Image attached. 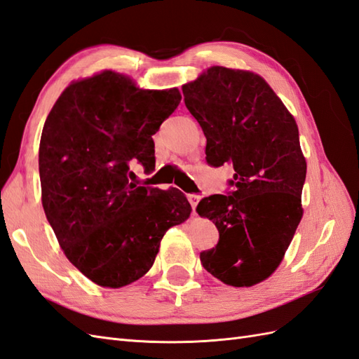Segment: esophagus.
Returning a JSON list of instances; mask_svg holds the SVG:
<instances>
[{"instance_id":"1","label":"esophagus","mask_w":359,"mask_h":359,"mask_svg":"<svg viewBox=\"0 0 359 359\" xmlns=\"http://www.w3.org/2000/svg\"><path fill=\"white\" fill-rule=\"evenodd\" d=\"M200 196L198 194H188V201L191 203V206H192V209H196V206L198 205V201H200Z\"/></svg>"}]
</instances>
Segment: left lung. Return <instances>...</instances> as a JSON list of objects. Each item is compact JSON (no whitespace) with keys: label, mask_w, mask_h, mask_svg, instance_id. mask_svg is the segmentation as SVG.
<instances>
[{"label":"left lung","mask_w":359,"mask_h":359,"mask_svg":"<svg viewBox=\"0 0 359 359\" xmlns=\"http://www.w3.org/2000/svg\"><path fill=\"white\" fill-rule=\"evenodd\" d=\"M182 90L206 136V162L235 170L224 194L197 205L219 232L215 249L200 253L201 265L227 285L252 287L278 269L303 215L306 161L297 124L249 71L212 67Z\"/></svg>","instance_id":"1"}]
</instances>
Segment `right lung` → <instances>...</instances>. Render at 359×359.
<instances>
[{"label": "right lung", "instance_id": "right-lung-1", "mask_svg": "<svg viewBox=\"0 0 359 359\" xmlns=\"http://www.w3.org/2000/svg\"><path fill=\"white\" fill-rule=\"evenodd\" d=\"M177 88L137 89L104 71L69 85L43 124L42 206L72 265L119 288L151 269L170 227L191 215L177 188L133 183L132 163L154 170L153 135L180 103Z\"/></svg>", "mask_w": 359, "mask_h": 359}]
</instances>
